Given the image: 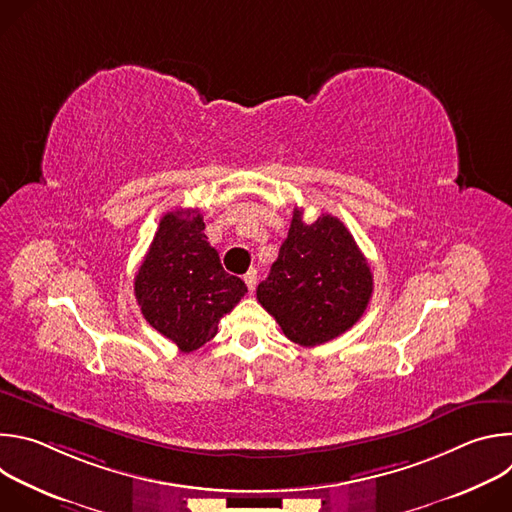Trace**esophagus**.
I'll return each mask as SVG.
<instances>
[{
	"instance_id": "esophagus-1",
	"label": "esophagus",
	"mask_w": 512,
	"mask_h": 512,
	"mask_svg": "<svg viewBox=\"0 0 512 512\" xmlns=\"http://www.w3.org/2000/svg\"><path fill=\"white\" fill-rule=\"evenodd\" d=\"M243 279H245L249 291H253L255 285H257V271H255V269H249V271L243 275Z\"/></svg>"
}]
</instances>
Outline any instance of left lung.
<instances>
[{
    "label": "left lung",
    "mask_w": 512,
    "mask_h": 512,
    "mask_svg": "<svg viewBox=\"0 0 512 512\" xmlns=\"http://www.w3.org/2000/svg\"><path fill=\"white\" fill-rule=\"evenodd\" d=\"M371 296V267L340 218L304 223L296 208L277 261L257 285L259 304L283 334L302 346L334 340L360 320Z\"/></svg>",
    "instance_id": "1"
}]
</instances>
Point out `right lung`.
I'll return each instance as SVG.
<instances>
[{
  "label": "right lung",
  "mask_w": 512,
  "mask_h": 512,
  "mask_svg": "<svg viewBox=\"0 0 512 512\" xmlns=\"http://www.w3.org/2000/svg\"><path fill=\"white\" fill-rule=\"evenodd\" d=\"M143 318L180 352L204 346L218 322L245 296L243 279L227 273L204 235L198 210L162 216L154 241L135 275Z\"/></svg>",
  "instance_id": "1"
}]
</instances>
